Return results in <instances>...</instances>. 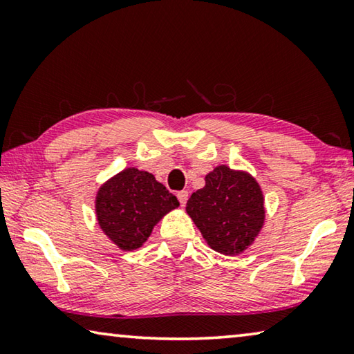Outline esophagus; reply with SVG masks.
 Segmentation results:
<instances>
[{"label":"esophagus","instance_id":"34e87169","mask_svg":"<svg viewBox=\"0 0 354 354\" xmlns=\"http://www.w3.org/2000/svg\"><path fill=\"white\" fill-rule=\"evenodd\" d=\"M176 196H178L179 203H181V206L184 207L185 203H187V198H189V192L187 190H181V192H178Z\"/></svg>","mask_w":354,"mask_h":354}]
</instances>
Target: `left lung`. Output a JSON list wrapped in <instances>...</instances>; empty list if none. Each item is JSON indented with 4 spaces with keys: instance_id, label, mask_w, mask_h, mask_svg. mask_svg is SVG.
<instances>
[{
    "instance_id": "1",
    "label": "left lung",
    "mask_w": 354,
    "mask_h": 354,
    "mask_svg": "<svg viewBox=\"0 0 354 354\" xmlns=\"http://www.w3.org/2000/svg\"><path fill=\"white\" fill-rule=\"evenodd\" d=\"M185 211L209 247L221 254H239L262 230L266 209L256 179L226 165L206 175V185L192 194Z\"/></svg>"
}]
</instances>
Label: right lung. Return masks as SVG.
<instances>
[{
  "label": "right lung",
  "instance_id": "add662e5",
  "mask_svg": "<svg viewBox=\"0 0 354 354\" xmlns=\"http://www.w3.org/2000/svg\"><path fill=\"white\" fill-rule=\"evenodd\" d=\"M179 206L176 196L148 171L127 169L103 184L97 194V218L120 250L142 247L154 225Z\"/></svg>",
  "mask_w": 354,
  "mask_h": 354
}]
</instances>
